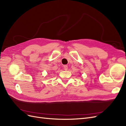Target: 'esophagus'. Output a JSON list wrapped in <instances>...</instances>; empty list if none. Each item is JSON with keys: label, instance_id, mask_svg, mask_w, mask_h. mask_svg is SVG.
I'll return each instance as SVG.
<instances>
[{"label": "esophagus", "instance_id": "esophagus-1", "mask_svg": "<svg viewBox=\"0 0 126 126\" xmlns=\"http://www.w3.org/2000/svg\"><path fill=\"white\" fill-rule=\"evenodd\" d=\"M68 67L67 65L63 66V69H64V70H67L68 69Z\"/></svg>", "mask_w": 126, "mask_h": 126}]
</instances>
